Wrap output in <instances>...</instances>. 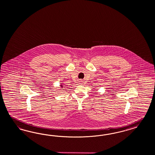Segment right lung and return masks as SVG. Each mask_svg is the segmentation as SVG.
<instances>
[{
  "label": "right lung",
  "mask_w": 155,
  "mask_h": 155,
  "mask_svg": "<svg viewBox=\"0 0 155 155\" xmlns=\"http://www.w3.org/2000/svg\"><path fill=\"white\" fill-rule=\"evenodd\" d=\"M61 87H63V86L62 85H61V86H60Z\"/></svg>",
  "instance_id": "1"
}]
</instances>
